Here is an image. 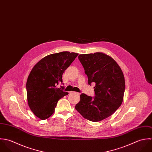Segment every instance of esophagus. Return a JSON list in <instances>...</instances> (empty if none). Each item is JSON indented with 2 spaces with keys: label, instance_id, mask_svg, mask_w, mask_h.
I'll use <instances>...</instances> for the list:
<instances>
[{
  "label": "esophagus",
  "instance_id": "34e87169",
  "mask_svg": "<svg viewBox=\"0 0 152 152\" xmlns=\"http://www.w3.org/2000/svg\"><path fill=\"white\" fill-rule=\"evenodd\" d=\"M69 93H70V94H79V93H76V92H74V91H71Z\"/></svg>",
  "mask_w": 152,
  "mask_h": 152
}]
</instances>
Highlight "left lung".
I'll list each match as a JSON object with an SVG mask.
<instances>
[{
  "label": "left lung",
  "instance_id": "8db88e82",
  "mask_svg": "<svg viewBox=\"0 0 152 152\" xmlns=\"http://www.w3.org/2000/svg\"><path fill=\"white\" fill-rule=\"evenodd\" d=\"M78 59L88 84H96V96L81 94L75 108L86 119L100 121L111 115L122 104L125 90L123 72L113 58L102 52L80 54Z\"/></svg>",
  "mask_w": 152,
  "mask_h": 152
}]
</instances>
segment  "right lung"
I'll return each mask as SVG.
<instances>
[{"label": "right lung", "mask_w": 152, "mask_h": 152, "mask_svg": "<svg viewBox=\"0 0 152 152\" xmlns=\"http://www.w3.org/2000/svg\"><path fill=\"white\" fill-rule=\"evenodd\" d=\"M78 53L63 51L48 55L32 69L26 82L27 100L33 113L41 120L49 118L58 101L68 93L56 87Z\"/></svg>", "instance_id": "obj_1"}]
</instances>
